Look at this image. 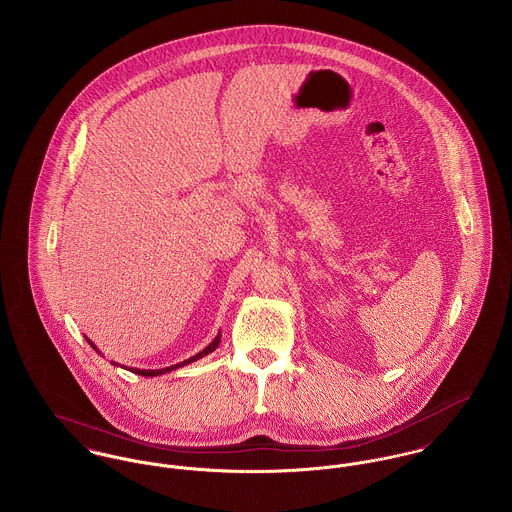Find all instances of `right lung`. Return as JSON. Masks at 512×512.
<instances>
[{
  "label": "right lung",
  "instance_id": "right-lung-1",
  "mask_svg": "<svg viewBox=\"0 0 512 512\" xmlns=\"http://www.w3.org/2000/svg\"><path fill=\"white\" fill-rule=\"evenodd\" d=\"M87 339V337H85ZM220 339H222V333L218 331V335L214 337V341L206 347V349H202L200 353L195 354V356H191V358H187V360H183V362H179V364H173V366H167V368H159V370H142V368H126V370H130V372H134V374H140V376H161V374H165V372H171V370H177V368H181V366H185V364H191V362H195L198 358H202V356H206V354L212 353V351H216L218 349V345H220ZM87 343L97 351V353L101 354V351L95 347V343H91L89 339H87ZM111 364H115V366H120L118 362L115 360H111Z\"/></svg>",
  "mask_w": 512,
  "mask_h": 512
}]
</instances>
